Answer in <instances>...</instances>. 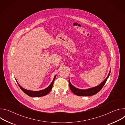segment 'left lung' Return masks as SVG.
Instances as JSON below:
<instances>
[{
	"instance_id": "8db88e82",
	"label": "left lung",
	"mask_w": 125,
	"mask_h": 125,
	"mask_svg": "<svg viewBox=\"0 0 125 125\" xmlns=\"http://www.w3.org/2000/svg\"><path fill=\"white\" fill-rule=\"evenodd\" d=\"M110 71L109 73L106 78V79L99 85L89 89H86V90H80V89H78L75 87H74L72 84L71 83L70 81H69V83L70 90H71L74 94H75L77 95L78 96H91V95H94L96 94L97 93H98L104 86L105 83H106L107 80L109 75L110 74Z\"/></svg>"
}]
</instances>
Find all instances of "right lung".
Instances as JSON below:
<instances>
[{"instance_id": "add662e5", "label": "right lung", "mask_w": 125, "mask_h": 125, "mask_svg": "<svg viewBox=\"0 0 125 125\" xmlns=\"http://www.w3.org/2000/svg\"><path fill=\"white\" fill-rule=\"evenodd\" d=\"M56 77V75L55 76L54 79H53V81L52 82V83H51V84L46 88L44 89L42 91H28L26 90V89H24V88H23L21 86H20V85L18 83H18V84L19 85L20 88L21 89V90L26 94H27L28 95L31 96V97H40V96H44L46 94H47L51 90V89L52 88V86L53 84V83H54V80L55 79Z\"/></svg>"}]
</instances>
